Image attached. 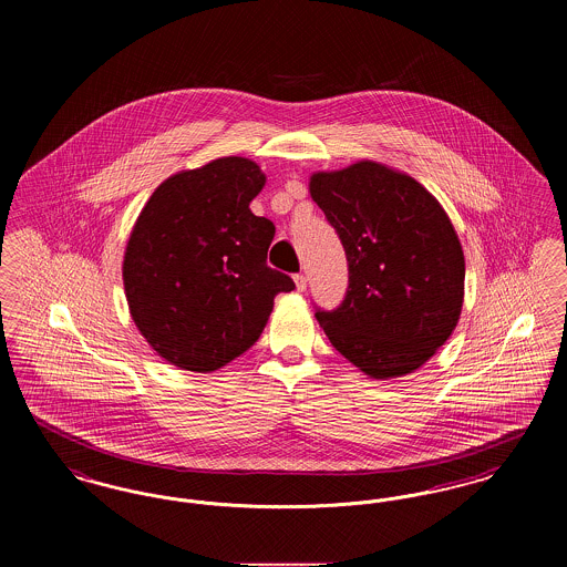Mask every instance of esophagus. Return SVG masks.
Here are the masks:
<instances>
[{"instance_id": "obj_1", "label": "esophagus", "mask_w": 567, "mask_h": 567, "mask_svg": "<svg viewBox=\"0 0 567 567\" xmlns=\"http://www.w3.org/2000/svg\"><path fill=\"white\" fill-rule=\"evenodd\" d=\"M293 280H296V289L299 293H303L306 291V287H308V278L303 276V274H296L293 276Z\"/></svg>"}]
</instances>
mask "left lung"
<instances>
[{"label":"left lung","instance_id":"8db88e82","mask_svg":"<svg viewBox=\"0 0 567 567\" xmlns=\"http://www.w3.org/2000/svg\"><path fill=\"white\" fill-rule=\"evenodd\" d=\"M310 195L349 261L342 303L317 310L333 349L365 377H405L451 338L465 259L440 202L412 176L357 162L310 176Z\"/></svg>","mask_w":567,"mask_h":567}]
</instances>
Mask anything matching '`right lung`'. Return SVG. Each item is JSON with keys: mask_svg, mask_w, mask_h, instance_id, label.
Returning a JSON list of instances; mask_svg holds the SVG:
<instances>
[{"mask_svg": "<svg viewBox=\"0 0 567 567\" xmlns=\"http://www.w3.org/2000/svg\"><path fill=\"white\" fill-rule=\"evenodd\" d=\"M261 167L220 157L185 169L151 195L125 248L123 285L135 327L167 363L215 372L248 351L274 297L296 282L266 264L274 223L248 204Z\"/></svg>", "mask_w": 567, "mask_h": 567, "instance_id": "1", "label": "right lung"}]
</instances>
